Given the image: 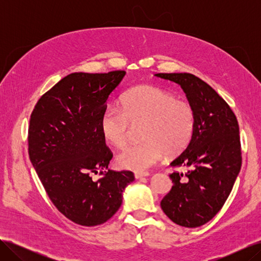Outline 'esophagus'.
Listing matches in <instances>:
<instances>
[{
    "label": "esophagus",
    "instance_id": "obj_1",
    "mask_svg": "<svg viewBox=\"0 0 261 261\" xmlns=\"http://www.w3.org/2000/svg\"><path fill=\"white\" fill-rule=\"evenodd\" d=\"M147 176H149V173H148V172H144V173L136 172V173H135V177H136L137 179H139V178H141V177H147Z\"/></svg>",
    "mask_w": 261,
    "mask_h": 261
}]
</instances>
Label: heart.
Listing matches in <instances>:
<instances>
[{
    "instance_id": "1",
    "label": "heart",
    "mask_w": 261,
    "mask_h": 261,
    "mask_svg": "<svg viewBox=\"0 0 261 261\" xmlns=\"http://www.w3.org/2000/svg\"><path fill=\"white\" fill-rule=\"evenodd\" d=\"M132 125H144V143L123 148L116 155L120 167L145 171L162 155L175 156L191 143L195 128V112L186 101L154 86H139L126 92L121 109L107 108L101 115L100 129L107 141L123 146Z\"/></svg>"
}]
</instances>
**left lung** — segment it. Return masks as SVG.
I'll return each mask as SVG.
<instances>
[{"label":"left lung","mask_w":261,"mask_h":261,"mask_svg":"<svg viewBox=\"0 0 261 261\" xmlns=\"http://www.w3.org/2000/svg\"><path fill=\"white\" fill-rule=\"evenodd\" d=\"M180 86L195 112L191 143L171 167L185 174H170L172 189L161 201L173 222L198 227L215 217L230 195L242 167L240 127L236 116L215 89L188 73L155 74Z\"/></svg>","instance_id":"8db88e82"}]
</instances>
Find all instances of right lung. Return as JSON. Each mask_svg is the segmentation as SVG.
<instances>
[{"label": "right lung", "instance_id": "1", "mask_svg": "<svg viewBox=\"0 0 261 261\" xmlns=\"http://www.w3.org/2000/svg\"><path fill=\"white\" fill-rule=\"evenodd\" d=\"M124 70L105 74L72 73L39 99L30 116L28 152L31 164L58 210L74 223L94 226L120 209L130 171L107 170L112 152L100 129L110 94Z\"/></svg>", "mask_w": 261, "mask_h": 261}]
</instances>
